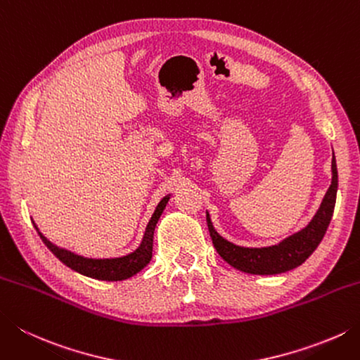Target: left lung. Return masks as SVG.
<instances>
[{"mask_svg":"<svg viewBox=\"0 0 360 360\" xmlns=\"http://www.w3.org/2000/svg\"><path fill=\"white\" fill-rule=\"evenodd\" d=\"M337 178L339 176H337V165L333 153V182H330L321 206L316 210L311 223L297 234L287 237L278 245L266 246V248H243V246L224 240L214 229L209 214H206L210 238H212L217 252L234 269L251 274H279L297 269L302 262H306V259L316 250V246L326 234L334 214L337 186H339Z\"/></svg>","mask_w":360,"mask_h":360,"instance_id":"1","label":"left lung"}]
</instances>
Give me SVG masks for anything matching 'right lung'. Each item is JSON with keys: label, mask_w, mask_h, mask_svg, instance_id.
<instances>
[{"label": "right lung", "mask_w": 360, "mask_h": 360, "mask_svg": "<svg viewBox=\"0 0 360 360\" xmlns=\"http://www.w3.org/2000/svg\"><path fill=\"white\" fill-rule=\"evenodd\" d=\"M168 200H170V196H165V198H162L160 202L158 204V207L154 210L150 223H148L143 240L140 243L139 248L134 252H131V255L123 256V257L87 259V257L77 256L75 252L59 248V246H56L54 243L49 242L35 224L34 226L37 229L41 240H44V243L49 248V251H51L62 264H65L72 270L84 274V276L100 279V281H123L134 276V274H137L140 270H143L145 266L150 264V260L153 257L154 228H156V224L159 221L162 212H164Z\"/></svg>", "instance_id": "add662e5"}]
</instances>
